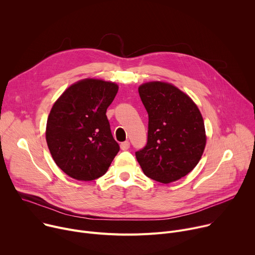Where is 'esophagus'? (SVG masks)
<instances>
[{
  "label": "esophagus",
  "instance_id": "esophagus-1",
  "mask_svg": "<svg viewBox=\"0 0 255 255\" xmlns=\"http://www.w3.org/2000/svg\"><path fill=\"white\" fill-rule=\"evenodd\" d=\"M120 147L122 150H128L129 147H130V142L127 140V141H124L120 144Z\"/></svg>",
  "mask_w": 255,
  "mask_h": 255
}]
</instances>
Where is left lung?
Returning a JSON list of instances; mask_svg holds the SVG:
<instances>
[{"label":"left lung","instance_id":"left-lung-1","mask_svg":"<svg viewBox=\"0 0 255 255\" xmlns=\"http://www.w3.org/2000/svg\"><path fill=\"white\" fill-rule=\"evenodd\" d=\"M148 114L145 146L135 155L144 174L168 184L191 172L206 145L203 117L197 105L174 86L161 82L138 89Z\"/></svg>","mask_w":255,"mask_h":255}]
</instances>
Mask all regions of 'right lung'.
Listing matches in <instances>:
<instances>
[{"label": "right lung", "mask_w": 255, "mask_h": 255, "mask_svg": "<svg viewBox=\"0 0 255 255\" xmlns=\"http://www.w3.org/2000/svg\"><path fill=\"white\" fill-rule=\"evenodd\" d=\"M118 92L114 83L87 79L70 86L54 103L46 141L57 166L72 178L104 175L120 150L106 112Z\"/></svg>", "instance_id": "obj_1"}]
</instances>
